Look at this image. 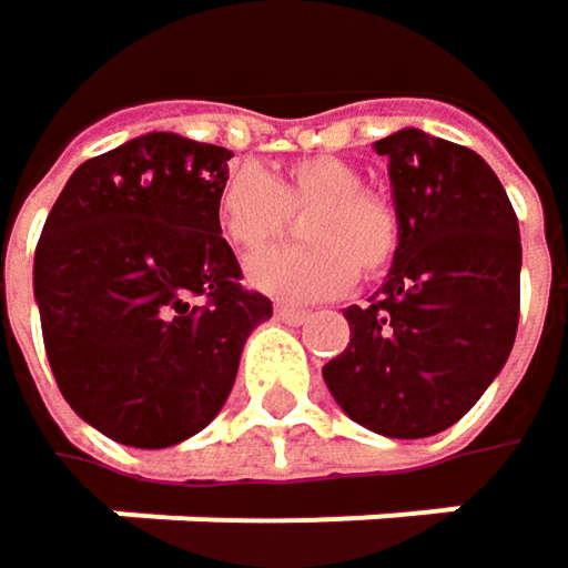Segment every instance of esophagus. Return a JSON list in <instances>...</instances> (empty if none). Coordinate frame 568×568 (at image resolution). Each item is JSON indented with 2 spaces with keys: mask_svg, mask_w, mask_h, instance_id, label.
<instances>
[{
  "mask_svg": "<svg viewBox=\"0 0 568 568\" xmlns=\"http://www.w3.org/2000/svg\"><path fill=\"white\" fill-rule=\"evenodd\" d=\"M274 314H277V320H284V323H291V326H301V323H307V311H301V307H287V304H277L274 307Z\"/></svg>",
  "mask_w": 568,
  "mask_h": 568,
  "instance_id": "obj_1",
  "label": "esophagus"
}]
</instances>
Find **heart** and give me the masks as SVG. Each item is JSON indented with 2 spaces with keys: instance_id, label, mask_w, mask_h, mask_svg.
<instances>
[{
  "instance_id": "1",
  "label": "heart",
  "mask_w": 568,
  "mask_h": 568,
  "mask_svg": "<svg viewBox=\"0 0 568 568\" xmlns=\"http://www.w3.org/2000/svg\"><path fill=\"white\" fill-rule=\"evenodd\" d=\"M291 212L304 215L311 248L271 251L248 264V284L277 301L311 304L343 294L356 271L379 277L402 242V219L383 192L363 185V173L339 156H304L277 173L232 166L215 192L222 235L245 254L274 245Z\"/></svg>"
}]
</instances>
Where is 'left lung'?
Listing matches in <instances>:
<instances>
[{"label":"left lung","mask_w":568,"mask_h":568,"mask_svg":"<svg viewBox=\"0 0 568 568\" xmlns=\"http://www.w3.org/2000/svg\"><path fill=\"white\" fill-rule=\"evenodd\" d=\"M389 160L402 242L386 284L346 307L349 346L323 366L336 405L386 438L452 428L504 369L520 320V225L467 146L398 130Z\"/></svg>","instance_id":"8db88e82"}]
</instances>
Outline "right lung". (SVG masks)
Wrapping results in <instances>:
<instances>
[{
  "instance_id": "add662e5",
  "label": "right lung",
  "mask_w": 568,
  "mask_h": 568,
  "mask_svg": "<svg viewBox=\"0 0 568 568\" xmlns=\"http://www.w3.org/2000/svg\"><path fill=\"white\" fill-rule=\"evenodd\" d=\"M229 160L225 146L143 133L81 163L41 229L36 301L54 383L120 445L202 432L271 317L215 219Z\"/></svg>"
}]
</instances>
